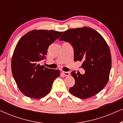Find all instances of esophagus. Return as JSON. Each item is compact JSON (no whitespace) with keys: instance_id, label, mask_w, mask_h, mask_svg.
Listing matches in <instances>:
<instances>
[{"instance_id":"esophagus-1","label":"esophagus","mask_w":123,"mask_h":123,"mask_svg":"<svg viewBox=\"0 0 123 123\" xmlns=\"http://www.w3.org/2000/svg\"><path fill=\"white\" fill-rule=\"evenodd\" d=\"M62 74L65 76H68V75H70V73L68 72H62Z\"/></svg>"}]
</instances>
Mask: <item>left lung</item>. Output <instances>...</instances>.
<instances>
[{
	"instance_id": "obj_1",
	"label": "left lung",
	"mask_w": 123,
	"mask_h": 123,
	"mask_svg": "<svg viewBox=\"0 0 123 123\" xmlns=\"http://www.w3.org/2000/svg\"><path fill=\"white\" fill-rule=\"evenodd\" d=\"M59 40L71 43L74 61L83 62L81 67L85 70L84 74L72 72L75 85L69 92L82 99L97 95L108 82L111 68L110 51L105 39L95 30L84 27L64 31Z\"/></svg>"
}]
</instances>
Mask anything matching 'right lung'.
<instances>
[{
	"mask_svg": "<svg viewBox=\"0 0 123 123\" xmlns=\"http://www.w3.org/2000/svg\"><path fill=\"white\" fill-rule=\"evenodd\" d=\"M62 33L32 30L23 35L17 43L12 58V72L19 90L26 96L36 99L45 96L54 80L59 77V70L40 65V62L46 58L49 46Z\"/></svg>",
	"mask_w": 123,
	"mask_h": 123,
	"instance_id": "add662e5",
	"label": "right lung"
}]
</instances>
